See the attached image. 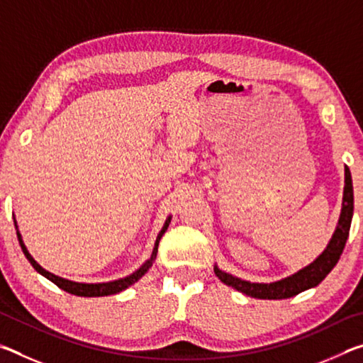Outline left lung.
Wrapping results in <instances>:
<instances>
[{
	"instance_id": "8db88e82",
	"label": "left lung",
	"mask_w": 363,
	"mask_h": 363,
	"mask_svg": "<svg viewBox=\"0 0 363 363\" xmlns=\"http://www.w3.org/2000/svg\"><path fill=\"white\" fill-rule=\"evenodd\" d=\"M354 213V190H352V179L351 171L346 167V186H344V199H342V210L341 218L337 223L336 230L331 237L327 250L311 264V266L299 270L298 274L291 277L284 279L274 284H250L240 279L232 277V275L223 272L218 267H214V274L223 284L229 285L235 290L248 294L251 298L259 299H285L296 296L301 291L309 290L312 286H317L320 281L331 272V269L336 266L342 255V250L346 247L349 230H351V220Z\"/></svg>"
}]
</instances>
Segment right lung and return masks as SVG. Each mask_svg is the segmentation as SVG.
Masks as SVG:
<instances>
[{
    "label": "right lung",
    "mask_w": 363,
    "mask_h": 363,
    "mask_svg": "<svg viewBox=\"0 0 363 363\" xmlns=\"http://www.w3.org/2000/svg\"><path fill=\"white\" fill-rule=\"evenodd\" d=\"M169 220H171V219L168 218L167 223H164V227L162 229V232L158 233V237H157V243H155V248H153V253H152V257H150V259L147 261V262L144 264V266L140 267L139 270H136V272L131 274L130 277L121 279V280H115V281H108V284H77V281H70V280L60 279V277H57V275H54V274L48 272V270L43 269V267L40 266V264H36V261L33 259L32 256H30V253L27 251L26 245H23V242H22V238H21V233H19V232H17V238H19V243H21V247H22L23 255L27 256V259L30 261V264H32V266H33L36 270H38L40 274L45 275L46 279L51 280L52 284H56L59 288H62L64 291H67V293H72V294H77V296H108V294L120 293V291H123V290H126V288L130 286V285L136 284V281H138L140 277H143V275L147 272V270H149V267L152 266L153 259H155V257H157V251H158L160 238L163 237L164 230L168 229ZM16 227H17V225H16Z\"/></svg>",
    "instance_id": "right-lung-1"
}]
</instances>
